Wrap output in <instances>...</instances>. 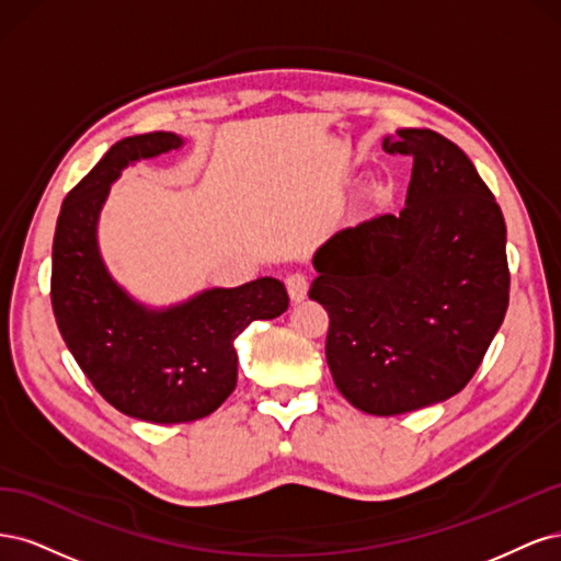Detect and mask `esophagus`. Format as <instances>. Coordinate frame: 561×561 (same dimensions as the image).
Here are the masks:
<instances>
[{
    "label": "esophagus",
    "instance_id": "esophagus-1",
    "mask_svg": "<svg viewBox=\"0 0 561 561\" xmlns=\"http://www.w3.org/2000/svg\"><path fill=\"white\" fill-rule=\"evenodd\" d=\"M285 287H287V295H290L293 304H299L307 299V293H309V278L307 274H290L285 278Z\"/></svg>",
    "mask_w": 561,
    "mask_h": 561
}]
</instances>
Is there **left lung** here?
Listing matches in <instances>:
<instances>
[{
	"instance_id": "obj_1",
	"label": "left lung",
	"mask_w": 561,
	"mask_h": 561,
	"mask_svg": "<svg viewBox=\"0 0 561 561\" xmlns=\"http://www.w3.org/2000/svg\"><path fill=\"white\" fill-rule=\"evenodd\" d=\"M383 149L414 159L407 206L334 233L309 297L330 316L339 393L396 416L466 388L505 318L511 271L503 213L461 147L400 128Z\"/></svg>"
}]
</instances>
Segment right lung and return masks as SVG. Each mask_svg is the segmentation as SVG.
I'll return each instance as SVG.
<instances>
[{
	"instance_id": "add662e5",
	"label": "right lung",
	"mask_w": 561,
	"mask_h": 561,
	"mask_svg": "<svg viewBox=\"0 0 561 561\" xmlns=\"http://www.w3.org/2000/svg\"><path fill=\"white\" fill-rule=\"evenodd\" d=\"M182 147L175 133L118 140L62 201L54 236L50 304L83 375L118 412L149 423L213 414L236 388L233 339L252 320L280 316L290 299L276 278L213 287L171 309H147L100 260L95 227L122 168Z\"/></svg>"
}]
</instances>
